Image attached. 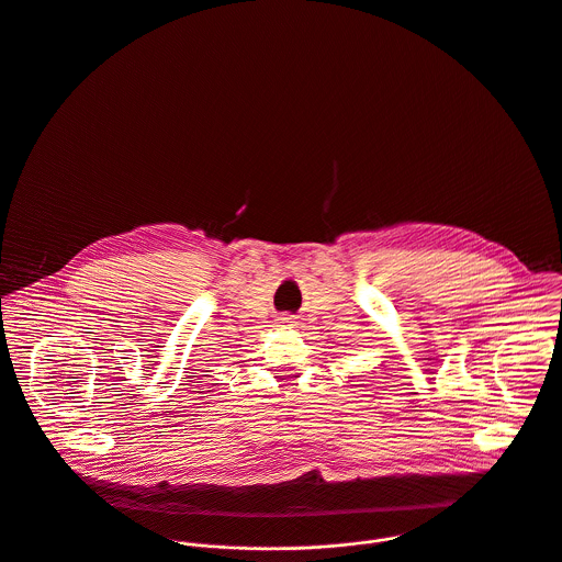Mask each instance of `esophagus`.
I'll list each match as a JSON object with an SVG mask.
<instances>
[{
    "label": "esophagus",
    "instance_id": "obj_1",
    "mask_svg": "<svg viewBox=\"0 0 562 562\" xmlns=\"http://www.w3.org/2000/svg\"><path fill=\"white\" fill-rule=\"evenodd\" d=\"M278 323H280V325H284V327H291L295 321H293V316H280V318H278Z\"/></svg>",
    "mask_w": 562,
    "mask_h": 562
}]
</instances>
